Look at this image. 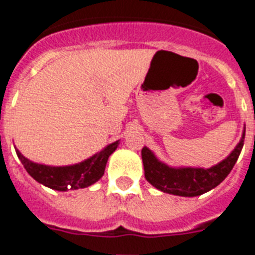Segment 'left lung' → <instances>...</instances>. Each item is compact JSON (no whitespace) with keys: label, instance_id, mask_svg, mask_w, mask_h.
Wrapping results in <instances>:
<instances>
[{"label":"left lung","instance_id":"left-lung-1","mask_svg":"<svg viewBox=\"0 0 255 255\" xmlns=\"http://www.w3.org/2000/svg\"><path fill=\"white\" fill-rule=\"evenodd\" d=\"M245 132L235 150L224 161L210 169L198 167H169L154 157L146 146L141 149L142 163L146 181L156 188L167 194L179 196H198L220 185L228 177L239 160L244 146Z\"/></svg>","mask_w":255,"mask_h":255}]
</instances>
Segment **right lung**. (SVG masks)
Segmentation results:
<instances>
[{
  "instance_id": "1",
  "label": "right lung",
  "mask_w": 255,
  "mask_h": 255,
  "mask_svg": "<svg viewBox=\"0 0 255 255\" xmlns=\"http://www.w3.org/2000/svg\"><path fill=\"white\" fill-rule=\"evenodd\" d=\"M117 146L118 141H115L107 145L102 152L90 157L84 162L61 167L31 162L20 154L19 150H16V156L20 162L23 163L27 173L34 178L35 181L57 191H67V190L88 187L95 183L99 178H102L110 154L117 149Z\"/></svg>"
}]
</instances>
